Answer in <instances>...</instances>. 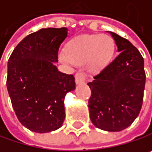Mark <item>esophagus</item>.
<instances>
[{
  "instance_id": "obj_1",
  "label": "esophagus",
  "mask_w": 152,
  "mask_h": 152,
  "mask_svg": "<svg viewBox=\"0 0 152 152\" xmlns=\"http://www.w3.org/2000/svg\"><path fill=\"white\" fill-rule=\"evenodd\" d=\"M76 84H80V83H83L85 82V74L83 72H77L76 74Z\"/></svg>"
}]
</instances>
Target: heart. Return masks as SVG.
Masks as SVG:
<instances>
[{"instance_id": "b5f03b06", "label": "heart", "mask_w": 152, "mask_h": 152, "mask_svg": "<svg viewBox=\"0 0 152 152\" xmlns=\"http://www.w3.org/2000/svg\"><path fill=\"white\" fill-rule=\"evenodd\" d=\"M114 52L113 39L106 34L83 35L72 39L61 53V59L66 63L84 64L91 71H99L111 61Z\"/></svg>"}]
</instances>
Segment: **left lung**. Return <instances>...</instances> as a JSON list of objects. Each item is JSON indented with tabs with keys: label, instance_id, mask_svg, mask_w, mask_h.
Returning a JSON list of instances; mask_svg holds the SVG:
<instances>
[{
	"label": "left lung",
	"instance_id": "8db88e82",
	"mask_svg": "<svg viewBox=\"0 0 152 152\" xmlns=\"http://www.w3.org/2000/svg\"><path fill=\"white\" fill-rule=\"evenodd\" d=\"M110 33L120 53L88 83L91 91L89 111L97 128L115 132L130 126L138 116L146 76L143 58L137 47L118 34Z\"/></svg>",
	"mask_w": 152,
	"mask_h": 152
}]
</instances>
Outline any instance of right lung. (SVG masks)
Returning a JSON list of instances; mask_svg holds the SVG:
<instances>
[{
  "label": "right lung",
  "instance_id": "obj_1",
  "mask_svg": "<svg viewBox=\"0 0 152 152\" xmlns=\"http://www.w3.org/2000/svg\"><path fill=\"white\" fill-rule=\"evenodd\" d=\"M68 29L46 28L25 37L8 61L7 88L18 121L31 131L58 129L65 119L64 99L76 88L75 77L58 71L61 44Z\"/></svg>",
  "mask_w": 152,
  "mask_h": 152
}]
</instances>
